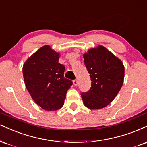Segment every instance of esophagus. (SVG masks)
Masks as SVG:
<instances>
[{"mask_svg":"<svg viewBox=\"0 0 147 147\" xmlns=\"http://www.w3.org/2000/svg\"><path fill=\"white\" fill-rule=\"evenodd\" d=\"M73 84L75 86H77V85H78V81L77 80H74L73 81Z\"/></svg>","mask_w":147,"mask_h":147,"instance_id":"esophagus-1","label":"esophagus"}]
</instances>
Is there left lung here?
<instances>
[{
	"label": "left lung",
	"instance_id": "left-lung-1",
	"mask_svg": "<svg viewBox=\"0 0 147 147\" xmlns=\"http://www.w3.org/2000/svg\"><path fill=\"white\" fill-rule=\"evenodd\" d=\"M91 78V88L81 93L84 105L90 109L103 108L113 101L123 84L125 67L119 58L102 45L84 54Z\"/></svg>",
	"mask_w": 147,
	"mask_h": 147
}]
</instances>
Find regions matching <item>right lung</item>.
I'll return each instance as SVG.
<instances>
[{
    "mask_svg": "<svg viewBox=\"0 0 147 147\" xmlns=\"http://www.w3.org/2000/svg\"><path fill=\"white\" fill-rule=\"evenodd\" d=\"M60 55L49 45L39 49L24 62V84L36 104L47 111L59 109L72 85L64 78L65 67L59 63Z\"/></svg>",
    "mask_w": 147,
    "mask_h": 147,
    "instance_id": "add662e5",
    "label": "right lung"
}]
</instances>
